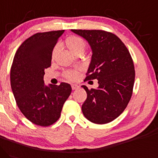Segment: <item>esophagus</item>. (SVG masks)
I'll return each mask as SVG.
<instances>
[{"label":"esophagus","instance_id":"34e87169","mask_svg":"<svg viewBox=\"0 0 158 158\" xmlns=\"http://www.w3.org/2000/svg\"><path fill=\"white\" fill-rule=\"evenodd\" d=\"M79 88V86L77 84H72V90H74V89H77Z\"/></svg>","mask_w":158,"mask_h":158}]
</instances>
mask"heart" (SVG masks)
Segmentation results:
<instances>
[{
	"label": "heart",
	"instance_id": "1",
	"mask_svg": "<svg viewBox=\"0 0 158 158\" xmlns=\"http://www.w3.org/2000/svg\"><path fill=\"white\" fill-rule=\"evenodd\" d=\"M65 45H66L69 50L73 53L74 54L78 51H84L85 47H86V43H85L84 40L75 36L68 37L65 40ZM65 77L67 79L71 80V81L76 80L78 77V70L67 71L65 73Z\"/></svg>",
	"mask_w": 158,
	"mask_h": 158
}]
</instances>
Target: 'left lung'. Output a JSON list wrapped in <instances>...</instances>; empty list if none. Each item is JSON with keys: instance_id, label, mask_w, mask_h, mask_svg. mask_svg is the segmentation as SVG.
Segmentation results:
<instances>
[{"instance_id": "1", "label": "left lung", "mask_w": 158, "mask_h": 158, "mask_svg": "<svg viewBox=\"0 0 158 158\" xmlns=\"http://www.w3.org/2000/svg\"><path fill=\"white\" fill-rule=\"evenodd\" d=\"M87 41L92 57L86 80H98V86L89 89L83 114L89 121L106 124L116 118L132 95L135 71L130 53L118 37L104 31L71 30Z\"/></svg>"}]
</instances>
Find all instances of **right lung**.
<instances>
[{"label":"right lung","instance_id":"1","mask_svg":"<svg viewBox=\"0 0 158 158\" xmlns=\"http://www.w3.org/2000/svg\"><path fill=\"white\" fill-rule=\"evenodd\" d=\"M64 31L38 33L19 48L10 70L12 91L17 105L29 121L49 126L58 120L70 95V84L44 82L45 69L51 65L52 51Z\"/></svg>","mask_w":158,"mask_h":158}]
</instances>
